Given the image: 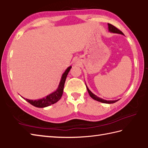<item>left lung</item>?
Listing matches in <instances>:
<instances>
[{
    "label": "left lung",
    "mask_w": 148,
    "mask_h": 148,
    "mask_svg": "<svg viewBox=\"0 0 148 148\" xmlns=\"http://www.w3.org/2000/svg\"><path fill=\"white\" fill-rule=\"evenodd\" d=\"M108 31H109L110 32H112V33H116V34H122V35H124V34L119 30L117 28H116V27H114V25H112V24H110V23H108ZM87 87V91H88L89 94L90 95V96L92 98L94 99L95 100H96L98 101L99 102H101V103H108V104H110V103H115V102L117 101L119 99H117V100H105V99H102L99 97H98L97 96L95 95V94H93V93L90 91L88 87L86 86Z\"/></svg>",
    "instance_id": "obj_1"
}]
</instances>
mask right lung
Listing matches in <instances>:
<instances>
[{
  "label": "right lung",
  "mask_w": 148,
  "mask_h": 148,
  "mask_svg": "<svg viewBox=\"0 0 148 148\" xmlns=\"http://www.w3.org/2000/svg\"><path fill=\"white\" fill-rule=\"evenodd\" d=\"M71 66H69V67L66 69L64 73L62 75V77L60 80L59 84L58 87L56 89V91L52 92L51 94L45 96V98L39 99H29L27 98H23L25 99L27 101H28L29 103H31L33 106L38 108H44L49 107L50 105L56 103V102L58 101L60 99H61V96H62L63 93V89H64V83L67 77V75L69 73V71L71 70Z\"/></svg>",
  "instance_id": "right-lung-1"
}]
</instances>
